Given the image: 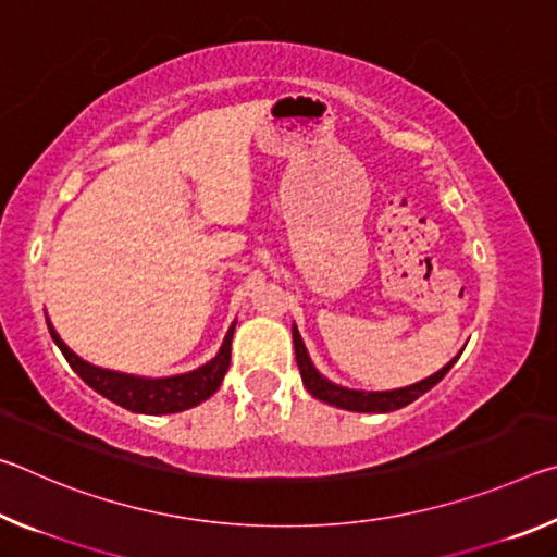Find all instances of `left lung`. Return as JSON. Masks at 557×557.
Wrapping results in <instances>:
<instances>
[{
	"instance_id": "left-lung-1",
	"label": "left lung",
	"mask_w": 557,
	"mask_h": 557,
	"mask_svg": "<svg viewBox=\"0 0 557 557\" xmlns=\"http://www.w3.org/2000/svg\"><path fill=\"white\" fill-rule=\"evenodd\" d=\"M292 342H295V358H297L305 388L312 393L317 400L329 403V405H334V408H342V410H351V412H393V410L405 408V405L418 400L420 395H425L430 388H435V385L445 379L447 371L457 363V358L461 356V351H459L447 366H442L437 373H432V375H428V379H422L412 385H405V388L354 391V388H346V385L329 381L326 375L317 371V366L312 363V358H309V354H307L305 342H301L297 324H292Z\"/></svg>"
}]
</instances>
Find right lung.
Instances as JSON below:
<instances>
[{
  "mask_svg": "<svg viewBox=\"0 0 557 557\" xmlns=\"http://www.w3.org/2000/svg\"><path fill=\"white\" fill-rule=\"evenodd\" d=\"M53 344L61 348L65 361L71 363V369L86 381L92 391L100 393L102 398L117 403L120 408L139 412V414H169V412H182L194 408L203 400H209L211 395L221 388L223 375L231 366V342L235 332V322L225 332L223 344L211 361H206L199 369L188 373L164 375V379H147V375L135 373H122L100 369V366L86 361L78 354H73L65 346L63 338L55 332L51 319H46Z\"/></svg>",
  "mask_w": 557,
  "mask_h": 557,
  "instance_id": "right-lung-1",
  "label": "right lung"
}]
</instances>
